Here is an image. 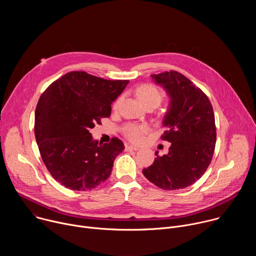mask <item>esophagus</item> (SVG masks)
Segmentation results:
<instances>
[{
  "instance_id": "esophagus-1",
  "label": "esophagus",
  "mask_w": 256,
  "mask_h": 256,
  "mask_svg": "<svg viewBox=\"0 0 256 256\" xmlns=\"http://www.w3.org/2000/svg\"><path fill=\"white\" fill-rule=\"evenodd\" d=\"M126 151H138L140 149L138 147H134V146L128 144V146H126Z\"/></svg>"
}]
</instances>
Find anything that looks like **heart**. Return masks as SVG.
Instances as JSON below:
<instances>
[{"label":"heart","instance_id":"heart-1","mask_svg":"<svg viewBox=\"0 0 256 256\" xmlns=\"http://www.w3.org/2000/svg\"><path fill=\"white\" fill-rule=\"evenodd\" d=\"M136 95L140 101V103L144 106H154L157 107L161 101L163 100L164 94L163 92L157 88L156 86L152 85V84H144L140 86L136 89ZM124 96L120 95L118 96L112 107L114 110H118L120 108V105L122 101ZM149 126L148 124H134V122H128L126 124L124 128H122V132L126 136V138H128L130 142H140L142 140L144 136L149 132Z\"/></svg>","mask_w":256,"mask_h":256}]
</instances>
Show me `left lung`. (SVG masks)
Returning a JSON list of instances; mask_svg holds the SVG:
<instances>
[{
	"mask_svg": "<svg viewBox=\"0 0 256 256\" xmlns=\"http://www.w3.org/2000/svg\"><path fill=\"white\" fill-rule=\"evenodd\" d=\"M170 97L163 120L162 140L171 142L169 152L142 169V174L165 190L186 188L208 169L216 146V124L208 96L190 79L176 70L151 75Z\"/></svg>",
	"mask_w": 256,
	"mask_h": 256,
	"instance_id": "8db88e82",
	"label": "left lung"
}]
</instances>
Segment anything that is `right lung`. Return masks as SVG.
I'll return each mask as SVG.
<instances>
[{
    "instance_id": "obj_1",
    "label": "right lung",
    "mask_w": 256,
    "mask_h": 256,
    "mask_svg": "<svg viewBox=\"0 0 256 256\" xmlns=\"http://www.w3.org/2000/svg\"><path fill=\"white\" fill-rule=\"evenodd\" d=\"M128 80H105L70 72L40 96L35 109L36 142L52 176L72 190H91L110 175L124 146L118 138L98 142L90 132L112 114V103Z\"/></svg>"
}]
</instances>
